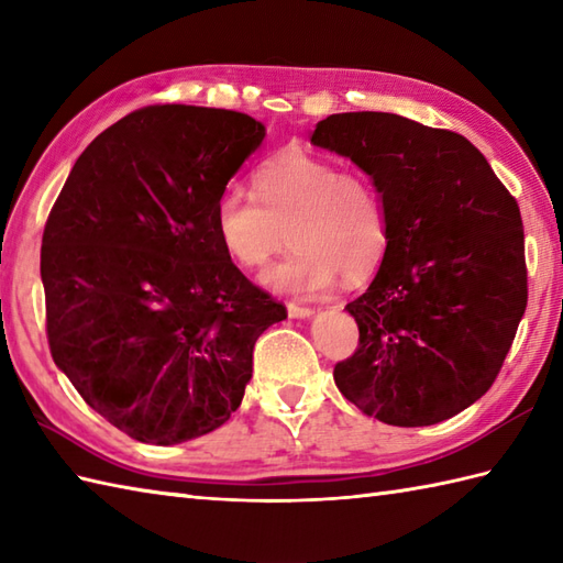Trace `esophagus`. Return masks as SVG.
<instances>
[{
  "label": "esophagus",
  "instance_id": "obj_1",
  "mask_svg": "<svg viewBox=\"0 0 563 563\" xmlns=\"http://www.w3.org/2000/svg\"><path fill=\"white\" fill-rule=\"evenodd\" d=\"M288 314L295 317V319H305V317H312L314 309H312V307H305V305L288 302Z\"/></svg>",
  "mask_w": 563,
  "mask_h": 563
}]
</instances>
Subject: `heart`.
I'll use <instances>...</instances> for the list:
<instances>
[{
	"label": "heart",
	"instance_id": "heart-1",
	"mask_svg": "<svg viewBox=\"0 0 563 563\" xmlns=\"http://www.w3.org/2000/svg\"><path fill=\"white\" fill-rule=\"evenodd\" d=\"M254 196L224 190L212 227L236 266L261 271L285 242L295 244L263 280L292 295H319L336 283H361L387 249V212L373 178L339 169L302 147L256 166Z\"/></svg>",
	"mask_w": 563,
	"mask_h": 563
}]
</instances>
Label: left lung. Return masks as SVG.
I'll list each match as a JSON object with an SVG mask.
<instances>
[{
  "label": "left lung",
  "instance_id": "left-lung-1",
  "mask_svg": "<svg viewBox=\"0 0 563 563\" xmlns=\"http://www.w3.org/2000/svg\"><path fill=\"white\" fill-rule=\"evenodd\" d=\"M312 145L361 166L387 212L382 266L345 305L361 341L336 387L382 423L445 421L494 385L528 307L518 200L470 140L397 113L329 115Z\"/></svg>",
  "mask_w": 563,
  "mask_h": 563
}]
</instances>
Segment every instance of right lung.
Here are the masks:
<instances>
[{
	"mask_svg": "<svg viewBox=\"0 0 563 563\" xmlns=\"http://www.w3.org/2000/svg\"><path fill=\"white\" fill-rule=\"evenodd\" d=\"M263 128L239 111L145 106L79 154L41 246L55 365L140 442L176 445L230 421L254 345L288 309L224 254L214 202Z\"/></svg>",
	"mask_w": 563,
	"mask_h": 563,
	"instance_id": "obj_1",
	"label": "right lung"
}]
</instances>
